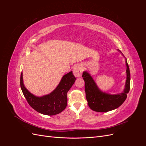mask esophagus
<instances>
[{
  "instance_id": "esophagus-1",
  "label": "esophagus",
  "mask_w": 146,
  "mask_h": 146,
  "mask_svg": "<svg viewBox=\"0 0 146 146\" xmlns=\"http://www.w3.org/2000/svg\"><path fill=\"white\" fill-rule=\"evenodd\" d=\"M83 72V66L78 64L75 66L73 69V74L76 77H80L82 76Z\"/></svg>"
}]
</instances>
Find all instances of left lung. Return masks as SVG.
<instances>
[{
  "label": "left lung",
  "mask_w": 146,
  "mask_h": 146,
  "mask_svg": "<svg viewBox=\"0 0 146 146\" xmlns=\"http://www.w3.org/2000/svg\"><path fill=\"white\" fill-rule=\"evenodd\" d=\"M118 50L122 54L120 50ZM125 63L127 79L125 88L122 93L110 94L101 91L90 74L86 71L83 72L82 77L85 81L86 98L88 106L92 110L97 112H107L118 108L124 102L127 96V94L130 88V73L126 59Z\"/></svg>",
  "instance_id": "left-lung-1"
}]
</instances>
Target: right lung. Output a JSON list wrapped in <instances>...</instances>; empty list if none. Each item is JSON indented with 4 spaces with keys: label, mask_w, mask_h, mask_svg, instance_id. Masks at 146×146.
Returning a JSON list of instances; mask_svg holds the SVG:
<instances>
[{
    "label": "right lung",
    "mask_w": 146,
    "mask_h": 146,
    "mask_svg": "<svg viewBox=\"0 0 146 146\" xmlns=\"http://www.w3.org/2000/svg\"><path fill=\"white\" fill-rule=\"evenodd\" d=\"M72 71L65 74L58 85L49 94L37 97L30 92L23 83V72L21 75L20 84L23 93L27 102L39 113L48 116L56 115L62 112L67 106V93L76 81Z\"/></svg>",
    "instance_id": "add662e5"
}]
</instances>
